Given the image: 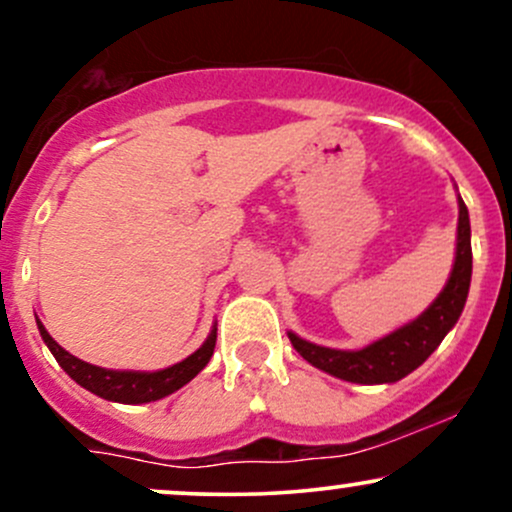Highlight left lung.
Returning <instances> with one entry per match:
<instances>
[{
    "instance_id": "left-lung-1",
    "label": "left lung",
    "mask_w": 512,
    "mask_h": 512,
    "mask_svg": "<svg viewBox=\"0 0 512 512\" xmlns=\"http://www.w3.org/2000/svg\"><path fill=\"white\" fill-rule=\"evenodd\" d=\"M457 248L455 264L448 276V284L438 293V298L416 320L407 322L399 330L385 334L378 342L356 351L330 349L308 342L289 332L293 349L301 354L310 366L325 370L334 378L358 385H385L407 378L438 349L455 322L460 320L464 303H467L469 281H472V228H469V211L462 197L457 195Z\"/></svg>"
}]
</instances>
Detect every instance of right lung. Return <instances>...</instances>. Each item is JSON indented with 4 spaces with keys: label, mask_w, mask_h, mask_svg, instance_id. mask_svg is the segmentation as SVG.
Returning a JSON list of instances; mask_svg holds the SVG:
<instances>
[{
    "label": "right lung",
    "mask_w": 512,
    "mask_h": 512,
    "mask_svg": "<svg viewBox=\"0 0 512 512\" xmlns=\"http://www.w3.org/2000/svg\"><path fill=\"white\" fill-rule=\"evenodd\" d=\"M38 330L43 342L48 344L52 356L57 358V363L64 368V373L79 383L84 390L93 392V395L108 399V402H120V404H146L156 402L173 395L175 390H180L182 385L190 383L192 378L209 363L211 354H214L216 346V325L211 327L207 342H204L195 354L182 358L175 366H168L163 370H113V368H101L93 366V363L81 361L69 354L67 349H62L55 339L50 337V332L45 330V325L40 320Z\"/></svg>",
    "instance_id": "add662e5"
}]
</instances>
